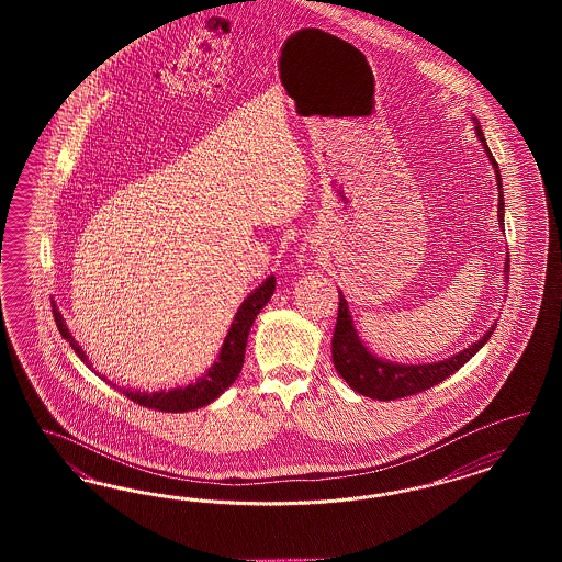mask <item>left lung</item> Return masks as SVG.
<instances>
[{
	"mask_svg": "<svg viewBox=\"0 0 562 562\" xmlns=\"http://www.w3.org/2000/svg\"><path fill=\"white\" fill-rule=\"evenodd\" d=\"M474 122V131L484 147V154L491 161L493 170H495V179H497V189H499V202H497V216H499V229H504V191H502V175H499V166L493 158L486 138L482 134L481 122L476 117H472ZM509 257L504 266V276L508 278ZM497 322L482 335L481 339L472 346H468L461 351L453 353L451 358L438 360V362H426V364H402V362H392V360H383L371 349L364 346V341L360 339L353 318L349 312L346 294L339 291V314H337V326H335V335H333V364L337 369V373L346 379L349 387L367 398L373 401H396L404 396H413L419 392H426L431 385L442 383L447 376H451L454 371H459L479 349L491 339L493 330H495Z\"/></svg>",
	"mask_w": 562,
	"mask_h": 562,
	"instance_id": "left-lung-1",
	"label": "left lung"
}]
</instances>
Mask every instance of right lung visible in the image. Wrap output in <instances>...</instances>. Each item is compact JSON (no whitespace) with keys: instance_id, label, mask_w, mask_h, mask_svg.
<instances>
[{"instance_id":"obj_1","label":"right lung","mask_w":562,"mask_h":562,"mask_svg":"<svg viewBox=\"0 0 562 562\" xmlns=\"http://www.w3.org/2000/svg\"><path fill=\"white\" fill-rule=\"evenodd\" d=\"M276 291V276H268L252 293L248 294L241 301L234 322L223 339V346L218 349V356L214 358L211 369L202 376H198L195 381H191L188 385H179L172 390H156V392H143V390H131V387H117L115 383H111L108 376H103L113 387H117L122 394H126L131 401L147 406V408H156L164 413H186V411H195L202 408L206 404L216 401L236 379L241 371L244 364V351H246V341H248V333L255 318L259 316V312L268 305L271 294ZM54 322L58 326V333L63 335V339L69 341V346L80 356L81 362L88 364V369H92V364L88 362V356L83 353L80 344L74 339V335L69 333L63 314L58 312V307H53Z\"/></svg>"}]
</instances>
